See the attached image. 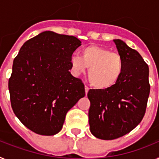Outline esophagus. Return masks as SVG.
<instances>
[{"label": "esophagus", "instance_id": "esophagus-1", "mask_svg": "<svg viewBox=\"0 0 159 159\" xmlns=\"http://www.w3.org/2000/svg\"><path fill=\"white\" fill-rule=\"evenodd\" d=\"M84 89H85V93H86V95H87L88 92H89V88L88 87V86H86V85H85Z\"/></svg>", "mask_w": 159, "mask_h": 159}]
</instances>
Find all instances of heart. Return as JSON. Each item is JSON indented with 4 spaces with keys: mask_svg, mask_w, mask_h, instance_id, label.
<instances>
[{
    "mask_svg": "<svg viewBox=\"0 0 159 159\" xmlns=\"http://www.w3.org/2000/svg\"><path fill=\"white\" fill-rule=\"evenodd\" d=\"M70 62L72 70L76 75L89 68V82L94 88L101 90L111 89L117 84L125 68L124 58L119 53L98 45L84 48L80 57L72 55Z\"/></svg>",
    "mask_w": 159,
    "mask_h": 159,
    "instance_id": "b5f03b06",
    "label": "heart"
}]
</instances>
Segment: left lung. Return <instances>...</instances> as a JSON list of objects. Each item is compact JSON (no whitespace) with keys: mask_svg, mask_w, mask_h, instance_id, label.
<instances>
[{"mask_svg":"<svg viewBox=\"0 0 159 159\" xmlns=\"http://www.w3.org/2000/svg\"><path fill=\"white\" fill-rule=\"evenodd\" d=\"M114 42L124 60V74L111 89L88 93L90 131L102 140L117 139L134 129L145 115L150 91L149 66L141 54L122 40Z\"/></svg>","mask_w":159,"mask_h":159,"instance_id":"left-lung-1","label":"left lung"}]
</instances>
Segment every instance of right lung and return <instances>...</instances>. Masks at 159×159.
<instances>
[{
  "label": "right lung",
  "mask_w": 159,
  "mask_h": 159,
  "mask_svg": "<svg viewBox=\"0 0 159 159\" xmlns=\"http://www.w3.org/2000/svg\"><path fill=\"white\" fill-rule=\"evenodd\" d=\"M80 45L73 35L44 31L25 42L14 58L9 80L12 109L36 134H57L67 111L84 97V83L69 71Z\"/></svg>",
  "instance_id": "1"
}]
</instances>
